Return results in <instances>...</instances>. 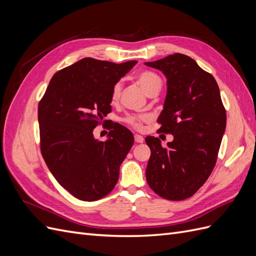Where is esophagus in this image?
<instances>
[{
	"instance_id": "esophagus-1",
	"label": "esophagus",
	"mask_w": 256,
	"mask_h": 256,
	"mask_svg": "<svg viewBox=\"0 0 256 256\" xmlns=\"http://www.w3.org/2000/svg\"><path fill=\"white\" fill-rule=\"evenodd\" d=\"M134 141H136V143H143L144 142V138L142 136L136 134L134 136Z\"/></svg>"
}]
</instances>
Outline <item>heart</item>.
<instances>
[{
  "label": "heart",
  "instance_id": "heart-1",
  "mask_svg": "<svg viewBox=\"0 0 256 256\" xmlns=\"http://www.w3.org/2000/svg\"><path fill=\"white\" fill-rule=\"evenodd\" d=\"M136 81L147 95L152 94V92L154 90H159L161 88V84H162L159 76L154 72L150 70H144L138 74L136 76ZM120 92H122L120 83V82L115 83L111 92L112 104H116L118 102V99L120 97ZM122 120L132 129L141 131L144 128V124L148 122L150 120V118L148 115H144V114H129L125 116Z\"/></svg>",
  "mask_w": 256,
  "mask_h": 256
}]
</instances>
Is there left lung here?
Returning a JSON list of instances; mask_svg holds the SVG:
<instances>
[{"mask_svg": "<svg viewBox=\"0 0 256 256\" xmlns=\"http://www.w3.org/2000/svg\"><path fill=\"white\" fill-rule=\"evenodd\" d=\"M168 79V94L158 122V132L173 134L162 147L146 136L152 154L146 180L161 198L182 200L192 196L210 176L226 126V111L212 74L182 53L148 62Z\"/></svg>", "mask_w": 256, "mask_h": 256, "instance_id": "left-lung-1", "label": "left lung"}]
</instances>
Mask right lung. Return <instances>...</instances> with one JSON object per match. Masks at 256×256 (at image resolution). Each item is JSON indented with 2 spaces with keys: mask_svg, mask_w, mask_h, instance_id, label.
Masks as SVG:
<instances>
[{
  "mask_svg": "<svg viewBox=\"0 0 256 256\" xmlns=\"http://www.w3.org/2000/svg\"><path fill=\"white\" fill-rule=\"evenodd\" d=\"M136 64L84 58L54 74L38 104L42 158L62 187L81 200L109 194L134 145L122 125L112 124L106 142L95 140L92 130L111 112L114 84Z\"/></svg>",
  "mask_w": 256,
  "mask_h": 256,
  "instance_id": "right-lung-1",
  "label": "right lung"
}]
</instances>
